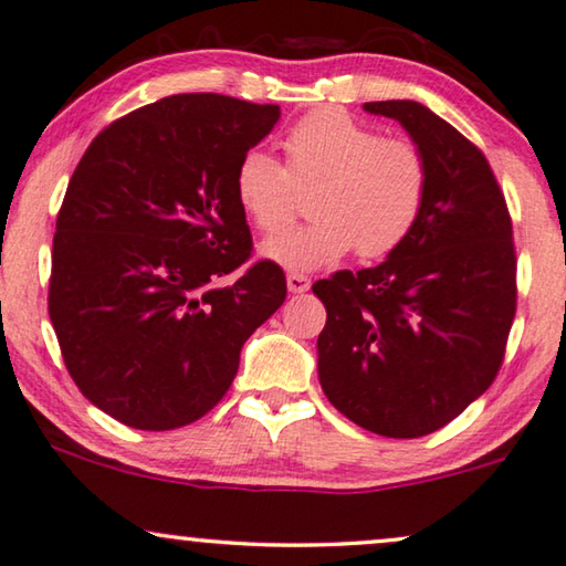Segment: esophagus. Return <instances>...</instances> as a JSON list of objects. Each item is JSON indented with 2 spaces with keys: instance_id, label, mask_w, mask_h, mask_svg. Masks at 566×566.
<instances>
[{
  "instance_id": "34e87169",
  "label": "esophagus",
  "mask_w": 566,
  "mask_h": 566,
  "mask_svg": "<svg viewBox=\"0 0 566 566\" xmlns=\"http://www.w3.org/2000/svg\"><path fill=\"white\" fill-rule=\"evenodd\" d=\"M285 283H289L291 293H305L311 289V277L303 275V273H289V275H285Z\"/></svg>"
}]
</instances>
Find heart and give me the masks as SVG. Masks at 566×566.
<instances>
[{
  "mask_svg": "<svg viewBox=\"0 0 566 566\" xmlns=\"http://www.w3.org/2000/svg\"><path fill=\"white\" fill-rule=\"evenodd\" d=\"M285 165L250 150L235 170V200L263 233H276L297 211V190L313 187L317 218L268 238L261 253L293 271H316L356 250L384 258L413 233L429 200L431 172L421 147L381 137L344 109L305 115L283 140Z\"/></svg>",
  "mask_w": 566,
  "mask_h": 566,
  "instance_id": "heart-1",
  "label": "heart"
}]
</instances>
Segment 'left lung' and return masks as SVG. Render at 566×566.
<instances>
[{"instance_id":"obj_1","label":"left lung","mask_w":566,"mask_h":566,"mask_svg":"<svg viewBox=\"0 0 566 566\" xmlns=\"http://www.w3.org/2000/svg\"><path fill=\"white\" fill-rule=\"evenodd\" d=\"M398 119L429 163L413 233L364 271L313 283L323 394L360 429L419 439L441 429L499 374L516 313L512 218L484 153L411 99L366 102Z\"/></svg>"}]
</instances>
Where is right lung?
<instances>
[{
	"mask_svg": "<svg viewBox=\"0 0 566 566\" xmlns=\"http://www.w3.org/2000/svg\"><path fill=\"white\" fill-rule=\"evenodd\" d=\"M277 105L192 92L115 119L74 168L52 240L50 318L72 381L119 423L170 431L233 384L240 348L285 301L235 200ZM238 272L233 282L228 274Z\"/></svg>",
	"mask_w": 566,
	"mask_h": 566,
	"instance_id": "add662e5",
	"label": "right lung"
}]
</instances>
